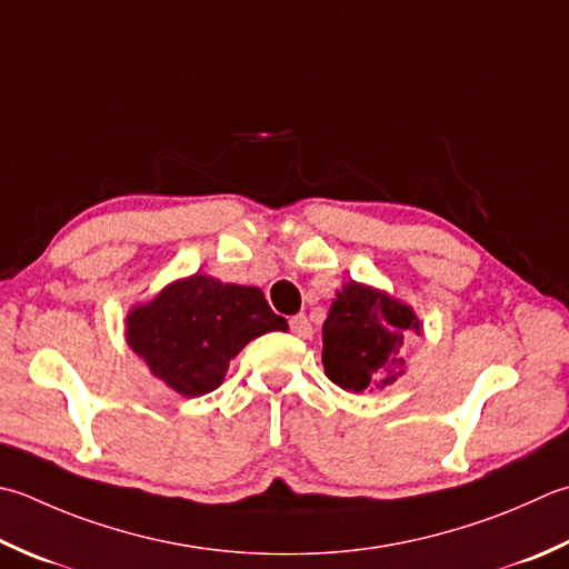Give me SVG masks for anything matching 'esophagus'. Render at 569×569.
I'll return each instance as SVG.
<instances>
[{"mask_svg": "<svg viewBox=\"0 0 569 569\" xmlns=\"http://www.w3.org/2000/svg\"><path fill=\"white\" fill-rule=\"evenodd\" d=\"M288 326H291V330L296 332L298 338H310V336H313V328H310V322H308V318L303 313L293 316L291 320H288Z\"/></svg>", "mask_w": 569, "mask_h": 569, "instance_id": "obj_1", "label": "esophagus"}]
</instances>
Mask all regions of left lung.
Returning a JSON list of instances; mask_svg holds the SVG:
<instances>
[{"mask_svg":"<svg viewBox=\"0 0 569 569\" xmlns=\"http://www.w3.org/2000/svg\"><path fill=\"white\" fill-rule=\"evenodd\" d=\"M415 310L362 283H345L322 322V367L348 392L392 387L405 372Z\"/></svg>","mask_w":569,"mask_h":569,"instance_id":"left-lung-1","label":"left lung"}]
</instances>
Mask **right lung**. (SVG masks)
Segmentation results:
<instances>
[{
  "label": "right lung",
  "instance_id": "1",
  "mask_svg": "<svg viewBox=\"0 0 569 569\" xmlns=\"http://www.w3.org/2000/svg\"><path fill=\"white\" fill-rule=\"evenodd\" d=\"M286 328L259 288L194 273L132 310L126 336L154 377L174 392L199 397L221 385L243 345Z\"/></svg>",
  "mask_w": 569,
  "mask_h": 569
}]
</instances>
